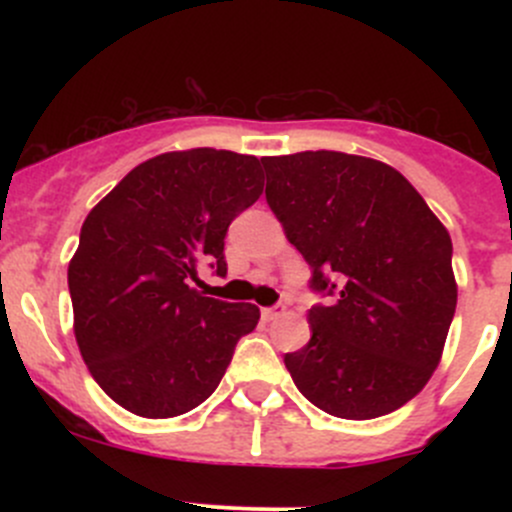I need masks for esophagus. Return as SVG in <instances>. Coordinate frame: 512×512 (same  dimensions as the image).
<instances>
[{
  "label": "esophagus",
  "mask_w": 512,
  "mask_h": 512,
  "mask_svg": "<svg viewBox=\"0 0 512 512\" xmlns=\"http://www.w3.org/2000/svg\"><path fill=\"white\" fill-rule=\"evenodd\" d=\"M285 314V307H262V319L265 322H272V319L282 317Z\"/></svg>",
  "instance_id": "34e87169"
}]
</instances>
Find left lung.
Returning a JSON list of instances; mask_svg holds the SVG:
<instances>
[{"label": "left lung", "mask_w": 512, "mask_h": 512, "mask_svg": "<svg viewBox=\"0 0 512 512\" xmlns=\"http://www.w3.org/2000/svg\"><path fill=\"white\" fill-rule=\"evenodd\" d=\"M267 203L312 267V339L285 356L304 399L366 421L401 409L436 371L456 312L451 235L396 168L339 151L262 158Z\"/></svg>", "instance_id": "left-lung-1"}]
</instances>
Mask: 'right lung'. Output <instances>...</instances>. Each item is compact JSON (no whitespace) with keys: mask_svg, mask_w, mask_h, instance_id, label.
Masks as SVG:
<instances>
[{"mask_svg":"<svg viewBox=\"0 0 512 512\" xmlns=\"http://www.w3.org/2000/svg\"><path fill=\"white\" fill-rule=\"evenodd\" d=\"M260 158L215 148L136 165L81 225L69 262L74 334L96 384L131 414L173 418L203 404L255 304L205 297L203 265L225 275L227 225L262 195Z\"/></svg>","mask_w":512,"mask_h":512,"instance_id":"obj_1","label":"right lung"}]
</instances>
